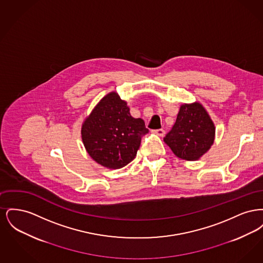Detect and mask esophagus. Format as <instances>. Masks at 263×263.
<instances>
[{
	"label": "esophagus",
	"mask_w": 263,
	"mask_h": 263,
	"mask_svg": "<svg viewBox=\"0 0 263 263\" xmlns=\"http://www.w3.org/2000/svg\"><path fill=\"white\" fill-rule=\"evenodd\" d=\"M154 134H157L158 136H163L164 135V130L163 129H157V130H153L152 131Z\"/></svg>",
	"instance_id": "34e87169"
}]
</instances>
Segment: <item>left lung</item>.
Instances as JSON below:
<instances>
[{
    "instance_id": "obj_1",
    "label": "left lung",
    "mask_w": 263,
    "mask_h": 263,
    "mask_svg": "<svg viewBox=\"0 0 263 263\" xmlns=\"http://www.w3.org/2000/svg\"><path fill=\"white\" fill-rule=\"evenodd\" d=\"M215 125L199 102L180 106L175 125L163 138L175 156L185 161H197L211 148Z\"/></svg>"
}]
</instances>
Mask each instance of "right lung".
<instances>
[{"label":"right lung","mask_w":263,"mask_h":263,"mask_svg":"<svg viewBox=\"0 0 263 263\" xmlns=\"http://www.w3.org/2000/svg\"><path fill=\"white\" fill-rule=\"evenodd\" d=\"M149 130L141 118L130 114L125 100L111 91L100 100L82 125V140L90 158L100 165L116 170L132 162L141 137Z\"/></svg>","instance_id":"obj_1"}]
</instances>
